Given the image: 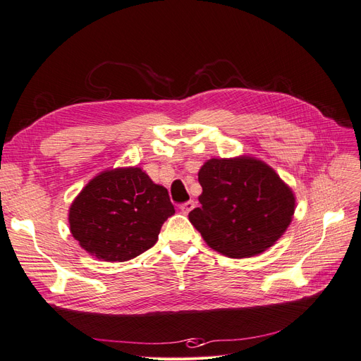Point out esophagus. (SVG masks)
<instances>
[{"label":"esophagus","instance_id":"34e87169","mask_svg":"<svg viewBox=\"0 0 361 361\" xmlns=\"http://www.w3.org/2000/svg\"><path fill=\"white\" fill-rule=\"evenodd\" d=\"M195 207V203L192 202V200H190V202H187V203H183V204H180V211L183 212V214H188V212H191L192 209Z\"/></svg>","mask_w":361,"mask_h":361}]
</instances>
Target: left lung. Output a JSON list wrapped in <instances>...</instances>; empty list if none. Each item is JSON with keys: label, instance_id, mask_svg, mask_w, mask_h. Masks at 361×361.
<instances>
[{"label": "left lung", "instance_id": "obj_1", "mask_svg": "<svg viewBox=\"0 0 361 361\" xmlns=\"http://www.w3.org/2000/svg\"><path fill=\"white\" fill-rule=\"evenodd\" d=\"M199 182L202 206L188 218L220 255L257 256L274 245L292 223V188L259 158H211L200 167Z\"/></svg>", "mask_w": 361, "mask_h": 361}]
</instances>
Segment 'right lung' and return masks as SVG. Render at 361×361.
<instances>
[{
    "instance_id": "add662e5",
    "label": "right lung",
    "mask_w": 361,
    "mask_h": 361,
    "mask_svg": "<svg viewBox=\"0 0 361 361\" xmlns=\"http://www.w3.org/2000/svg\"><path fill=\"white\" fill-rule=\"evenodd\" d=\"M174 214L169 191L140 167L101 171L69 207L72 236L87 253L126 262L154 247L164 221Z\"/></svg>"
}]
</instances>
